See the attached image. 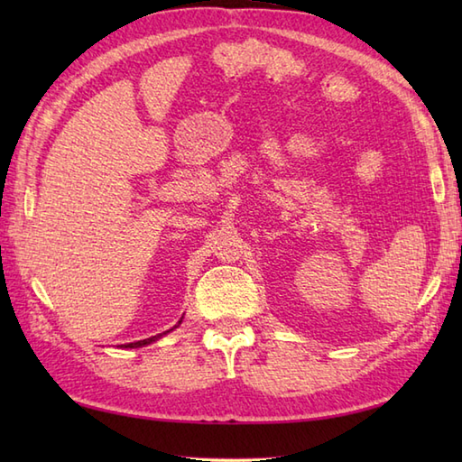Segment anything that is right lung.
<instances>
[{
  "label": "right lung",
  "mask_w": 462,
  "mask_h": 462,
  "mask_svg": "<svg viewBox=\"0 0 462 462\" xmlns=\"http://www.w3.org/2000/svg\"><path fill=\"white\" fill-rule=\"evenodd\" d=\"M182 321V319H180ZM179 321V323H180ZM176 328V326H174ZM172 328V329H174ZM171 331V329H169ZM169 331H164V333H159V336H152V337H149V339H141V341H134V343H126V346H123V347H131V349H134V347H144V346H149V343H152V341H156L159 337H162V336H166V333Z\"/></svg>",
  "instance_id": "add662e5"
}]
</instances>
